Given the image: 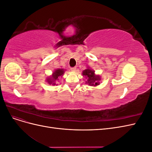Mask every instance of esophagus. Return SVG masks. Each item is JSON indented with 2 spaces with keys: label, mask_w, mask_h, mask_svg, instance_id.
Returning a JSON list of instances; mask_svg holds the SVG:
<instances>
[{
  "label": "esophagus",
  "mask_w": 152,
  "mask_h": 152,
  "mask_svg": "<svg viewBox=\"0 0 152 152\" xmlns=\"http://www.w3.org/2000/svg\"><path fill=\"white\" fill-rule=\"evenodd\" d=\"M70 70H71L72 72H75L76 70H77V68H76V67H73V68H70Z\"/></svg>",
  "instance_id": "1"
}]
</instances>
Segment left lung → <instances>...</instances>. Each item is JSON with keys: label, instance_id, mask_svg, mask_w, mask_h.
Wrapping results in <instances>:
<instances>
[{"label": "left lung", "instance_id": "obj_1", "mask_svg": "<svg viewBox=\"0 0 152 152\" xmlns=\"http://www.w3.org/2000/svg\"><path fill=\"white\" fill-rule=\"evenodd\" d=\"M82 76H84L87 80L86 84L89 86H97L100 84L101 77L99 75H96L94 70H92L90 67H87L86 70L82 71Z\"/></svg>", "mask_w": 152, "mask_h": 152}]
</instances>
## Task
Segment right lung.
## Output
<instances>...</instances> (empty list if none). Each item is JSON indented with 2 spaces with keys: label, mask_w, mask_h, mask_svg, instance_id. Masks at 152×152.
<instances>
[{
  "label": "right lung",
  "mask_w": 152,
  "mask_h": 152,
  "mask_svg": "<svg viewBox=\"0 0 152 152\" xmlns=\"http://www.w3.org/2000/svg\"><path fill=\"white\" fill-rule=\"evenodd\" d=\"M66 70L63 68H58L56 70H55L51 75L47 77L45 81H46L49 84H52L53 86L58 85L56 82L59 80V77H60L64 75V73Z\"/></svg>",
  "instance_id": "obj_1"
}]
</instances>
